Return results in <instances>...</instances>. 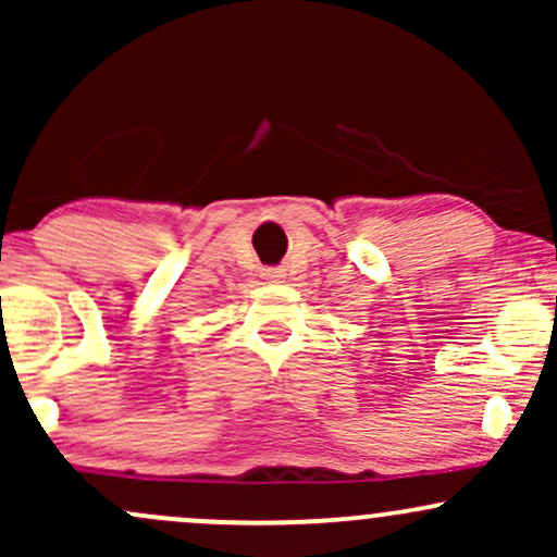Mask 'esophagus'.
I'll return each mask as SVG.
<instances>
[{
  "instance_id": "1",
  "label": "esophagus",
  "mask_w": 557,
  "mask_h": 557,
  "mask_svg": "<svg viewBox=\"0 0 557 557\" xmlns=\"http://www.w3.org/2000/svg\"><path fill=\"white\" fill-rule=\"evenodd\" d=\"M261 277H264L267 283H280V280L285 277V270H280V267H267V270H261Z\"/></svg>"
}]
</instances>
